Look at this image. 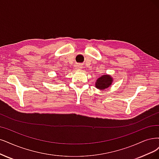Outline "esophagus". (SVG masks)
Returning <instances> with one entry per match:
<instances>
[{
    "label": "esophagus",
    "mask_w": 159,
    "mask_h": 159,
    "mask_svg": "<svg viewBox=\"0 0 159 159\" xmlns=\"http://www.w3.org/2000/svg\"><path fill=\"white\" fill-rule=\"evenodd\" d=\"M76 69H81L82 68H83V67H82V66H80V64H78V65H76Z\"/></svg>",
    "instance_id": "34e87169"
}]
</instances>
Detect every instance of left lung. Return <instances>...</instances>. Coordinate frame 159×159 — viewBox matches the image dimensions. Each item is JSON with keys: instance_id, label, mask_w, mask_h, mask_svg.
Instances as JSON below:
<instances>
[{"instance_id": "left-lung-1", "label": "left lung", "mask_w": 159, "mask_h": 159, "mask_svg": "<svg viewBox=\"0 0 159 159\" xmlns=\"http://www.w3.org/2000/svg\"><path fill=\"white\" fill-rule=\"evenodd\" d=\"M113 83V78L109 75H104L96 81V87L98 89L104 90L109 89Z\"/></svg>"}]
</instances>
